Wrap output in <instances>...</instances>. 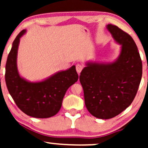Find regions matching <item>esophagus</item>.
<instances>
[{
  "label": "esophagus",
  "mask_w": 148,
  "mask_h": 148,
  "mask_svg": "<svg viewBox=\"0 0 148 148\" xmlns=\"http://www.w3.org/2000/svg\"><path fill=\"white\" fill-rule=\"evenodd\" d=\"M83 69H84V66H83L82 64H81L79 63L76 64V70H77V72L78 73H80Z\"/></svg>",
  "instance_id": "1"
}]
</instances>
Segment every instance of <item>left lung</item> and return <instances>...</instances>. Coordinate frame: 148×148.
<instances>
[{"label":"left lung","instance_id":"1","mask_svg":"<svg viewBox=\"0 0 148 148\" xmlns=\"http://www.w3.org/2000/svg\"><path fill=\"white\" fill-rule=\"evenodd\" d=\"M107 29L122 46L120 56L112 63L88 62L79 76L87 109L102 119L117 116L132 103L142 77V62L131 36L112 24Z\"/></svg>","mask_w":148,"mask_h":148}]
</instances>
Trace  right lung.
<instances>
[{
	"mask_svg": "<svg viewBox=\"0 0 148 148\" xmlns=\"http://www.w3.org/2000/svg\"><path fill=\"white\" fill-rule=\"evenodd\" d=\"M22 30L13 41L5 66V82L10 95L22 112L34 118L45 119L57 114L62 99L71 86L78 80L75 66L50 78L31 83L21 78L17 68V54Z\"/></svg>",
	"mask_w": 148,
	"mask_h": 148,
	"instance_id": "right-lung-1",
	"label": "right lung"
}]
</instances>
